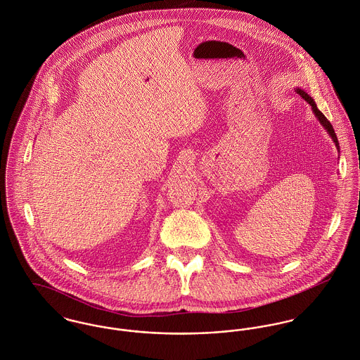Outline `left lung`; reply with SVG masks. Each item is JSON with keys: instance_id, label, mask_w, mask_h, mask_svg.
Wrapping results in <instances>:
<instances>
[{"instance_id": "8db88e82", "label": "left lung", "mask_w": 360, "mask_h": 360, "mask_svg": "<svg viewBox=\"0 0 360 360\" xmlns=\"http://www.w3.org/2000/svg\"><path fill=\"white\" fill-rule=\"evenodd\" d=\"M295 92L304 99V101H307L309 105H311V108H312V112H314V115L316 116V119L319 120L320 124H321V127L327 131V134L331 136V139H333V142L335 143V148H337V150H338V153H340V143H338V139H337V135H335V132H334V128H333V125L330 124V121L327 120L326 117H324V115L320 112L319 109H318V106H316V103H315V101H314V98L311 96V95H308L304 89H301V88H295Z\"/></svg>"}]
</instances>
